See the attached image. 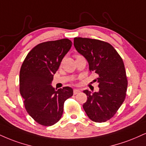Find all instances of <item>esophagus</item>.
<instances>
[{
    "label": "esophagus",
    "mask_w": 146,
    "mask_h": 146,
    "mask_svg": "<svg viewBox=\"0 0 146 146\" xmlns=\"http://www.w3.org/2000/svg\"><path fill=\"white\" fill-rule=\"evenodd\" d=\"M81 92L80 90H78V89H74L73 90V94H77L78 93H80Z\"/></svg>",
    "instance_id": "1"
}]
</instances>
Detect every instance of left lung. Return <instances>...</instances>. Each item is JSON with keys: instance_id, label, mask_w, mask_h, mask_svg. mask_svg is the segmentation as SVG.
<instances>
[{"instance_id": "1", "label": "left lung", "mask_w": 146, "mask_h": 146, "mask_svg": "<svg viewBox=\"0 0 146 146\" xmlns=\"http://www.w3.org/2000/svg\"><path fill=\"white\" fill-rule=\"evenodd\" d=\"M74 46L86 58L89 69L98 75L99 91H84L83 108L93 122H104L113 117L125 99L128 80L121 56L111 44L94 38L75 37Z\"/></svg>"}]
</instances>
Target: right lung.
I'll use <instances>...</instances> for the list:
<instances>
[{
  "instance_id": "right-lung-1",
  "label": "right lung",
  "mask_w": 146,
  "mask_h": 146,
  "mask_svg": "<svg viewBox=\"0 0 146 146\" xmlns=\"http://www.w3.org/2000/svg\"><path fill=\"white\" fill-rule=\"evenodd\" d=\"M68 38L43 42L29 52L20 71V92L28 113L38 124L52 126L62 117L64 103L73 96V89L56 90L51 86L54 74L69 51Z\"/></svg>"
}]
</instances>
